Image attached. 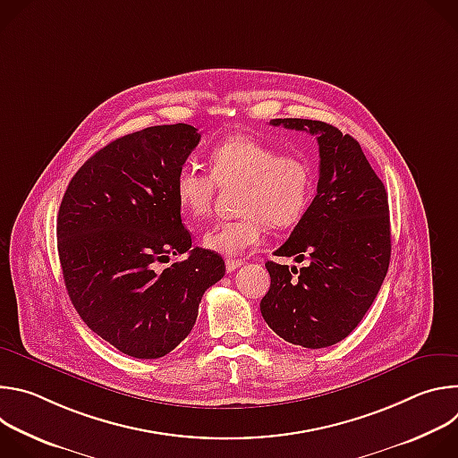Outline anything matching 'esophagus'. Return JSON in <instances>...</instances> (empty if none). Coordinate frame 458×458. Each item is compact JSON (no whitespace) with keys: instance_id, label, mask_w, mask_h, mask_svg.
I'll use <instances>...</instances> for the list:
<instances>
[{"instance_id":"1","label":"esophagus","mask_w":458,"mask_h":458,"mask_svg":"<svg viewBox=\"0 0 458 458\" xmlns=\"http://www.w3.org/2000/svg\"><path fill=\"white\" fill-rule=\"evenodd\" d=\"M244 263L241 259H226V270L228 272H235L237 268H241Z\"/></svg>"}]
</instances>
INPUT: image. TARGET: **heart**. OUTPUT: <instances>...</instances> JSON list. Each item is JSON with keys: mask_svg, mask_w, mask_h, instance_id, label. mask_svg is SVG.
Segmentation results:
<instances>
[{"mask_svg": "<svg viewBox=\"0 0 458 458\" xmlns=\"http://www.w3.org/2000/svg\"><path fill=\"white\" fill-rule=\"evenodd\" d=\"M210 174L186 163L177 170L174 191L179 207L191 217L210 214L216 182H241L239 212L203 235L205 248L237 255L260 242L267 225L288 228L301 221L315 191V172L299 154H281L276 147L250 136H233L212 148Z\"/></svg>", "mask_w": 458, "mask_h": 458, "instance_id": "obj_1", "label": "heart"}]
</instances>
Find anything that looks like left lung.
<instances>
[{
    "label": "left lung",
    "mask_w": 458,
    "mask_h": 458,
    "mask_svg": "<svg viewBox=\"0 0 458 458\" xmlns=\"http://www.w3.org/2000/svg\"><path fill=\"white\" fill-rule=\"evenodd\" d=\"M270 123L317 136L320 161L317 195L276 251L310 263L297 270L268 260L272 283L260 313L292 344L334 346L357 328L387 274V193L360 145L339 128L297 117Z\"/></svg>",
    "instance_id": "obj_1"
}]
</instances>
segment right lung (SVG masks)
Here are the masks:
<instances>
[{"mask_svg":"<svg viewBox=\"0 0 458 458\" xmlns=\"http://www.w3.org/2000/svg\"><path fill=\"white\" fill-rule=\"evenodd\" d=\"M184 123L148 126L96 152L71 179L57 216L64 286L89 328L136 359H159L191 332L221 255L191 248L174 182L199 145ZM184 261L159 271L170 254Z\"/></svg>","mask_w":458,"mask_h":458,"instance_id":"1","label":"right lung"}]
</instances>
